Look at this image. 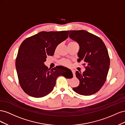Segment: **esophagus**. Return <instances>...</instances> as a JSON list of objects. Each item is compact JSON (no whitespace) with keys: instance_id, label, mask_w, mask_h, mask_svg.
<instances>
[{"instance_id":"1","label":"esophagus","mask_w":125,"mask_h":125,"mask_svg":"<svg viewBox=\"0 0 125 125\" xmlns=\"http://www.w3.org/2000/svg\"><path fill=\"white\" fill-rule=\"evenodd\" d=\"M72 73H73V76H74V75H75V71L73 70H72Z\"/></svg>"}]
</instances>
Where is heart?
<instances>
[{
  "label": "heart",
  "mask_w": 125,
  "mask_h": 125,
  "mask_svg": "<svg viewBox=\"0 0 125 125\" xmlns=\"http://www.w3.org/2000/svg\"><path fill=\"white\" fill-rule=\"evenodd\" d=\"M77 43L76 42L73 41H70L68 43V45L74 44H77ZM59 63L62 66H67V67H69L71 65V62L69 61V60H67V59H64L60 60L59 61Z\"/></svg>",
  "instance_id": "b5f03b06"
}]
</instances>
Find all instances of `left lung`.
<instances>
[{
	"label": "left lung",
	"mask_w": 125,
	"mask_h": 125,
	"mask_svg": "<svg viewBox=\"0 0 125 125\" xmlns=\"http://www.w3.org/2000/svg\"><path fill=\"white\" fill-rule=\"evenodd\" d=\"M69 32L70 38L80 46L77 61L85 65L83 73L75 72L80 83L73 89L80 95H92L99 91L106 80L110 65L107 50L100 37L85 30Z\"/></svg>",
	"instance_id": "left-lung-1"
}]
</instances>
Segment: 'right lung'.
Wrapping results in <instances>:
<instances>
[{"label": "right lung", "instance_id": "obj_1", "mask_svg": "<svg viewBox=\"0 0 125 125\" xmlns=\"http://www.w3.org/2000/svg\"><path fill=\"white\" fill-rule=\"evenodd\" d=\"M68 34L69 31H42L26 39L21 43L16 67L20 85L29 95L37 98L46 96L54 89L58 77L63 75L68 78L62 73V67L48 69L44 62L47 56L54 54L56 47L68 38ZM69 71L71 78L73 73L70 70Z\"/></svg>", "mask_w": 125, "mask_h": 125}]
</instances>
